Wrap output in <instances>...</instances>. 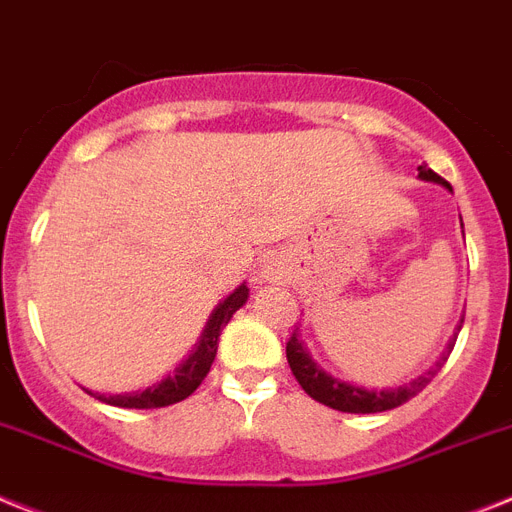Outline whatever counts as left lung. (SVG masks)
<instances>
[{"mask_svg": "<svg viewBox=\"0 0 512 512\" xmlns=\"http://www.w3.org/2000/svg\"><path fill=\"white\" fill-rule=\"evenodd\" d=\"M418 177L426 180V183H439L450 188V185L432 172L429 167H418ZM453 190V188H450ZM463 227V222H460ZM463 327V319H460L458 329H455L453 340L447 342L445 353L439 356V361L434 363L432 369L424 371L421 377L411 379L408 384H400V387H384V390H369V387H358V384H350V382H342V379L332 377L327 371L319 366V363L311 358L308 353L306 342L301 340V329L295 327L290 340H287V363H290V369H293L295 379L301 384L306 395H311L314 400L319 403L329 405V408H335V411L342 413H382V411H392V408H398V405L408 403L411 398H416L418 392L424 390L426 384L432 382V377L442 369V363L447 361L450 356V350H453L455 340H458V332Z\"/></svg>", "mask_w": 512, "mask_h": 512, "instance_id": "obj_1", "label": "left lung"}]
</instances>
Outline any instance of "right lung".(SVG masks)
I'll return each mask as SVG.
<instances>
[{
  "mask_svg": "<svg viewBox=\"0 0 512 512\" xmlns=\"http://www.w3.org/2000/svg\"><path fill=\"white\" fill-rule=\"evenodd\" d=\"M248 301V287L246 282L240 287H235L225 301H219V306L211 311L209 322H206L204 332L198 337L196 348L190 350V356L183 363H177V369L172 374L162 379V382L151 384L146 390L138 392H122V395H101V392L86 390L88 395H94L96 400L107 405H117V408H164V405L180 403L188 395L196 392V387L204 382V377L209 374L214 356H217L219 345V332L225 329V324L230 322L232 314L238 311L240 306H246Z\"/></svg>",
  "mask_w": 512,
  "mask_h": 512,
  "instance_id": "add662e5",
  "label": "right lung"
}]
</instances>
